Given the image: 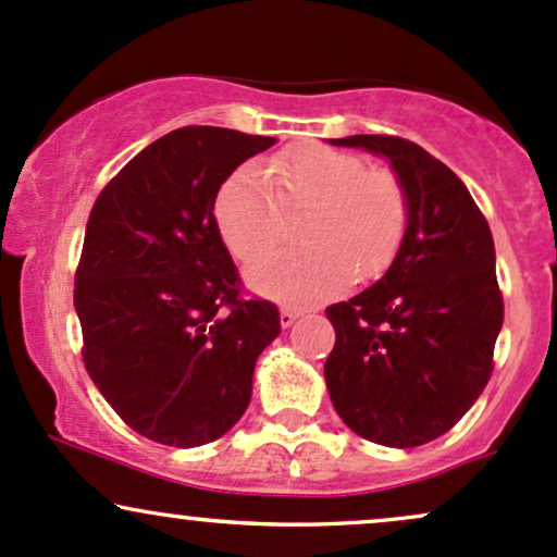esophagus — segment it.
<instances>
[{
  "instance_id": "esophagus-1",
  "label": "esophagus",
  "mask_w": 557,
  "mask_h": 557,
  "mask_svg": "<svg viewBox=\"0 0 557 557\" xmlns=\"http://www.w3.org/2000/svg\"><path fill=\"white\" fill-rule=\"evenodd\" d=\"M299 318V310H292V308H281V315H278V321H281V326L284 329H289L292 323H295Z\"/></svg>"
}]
</instances>
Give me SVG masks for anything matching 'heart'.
<instances>
[{"label":"heart","instance_id":"obj_1","mask_svg":"<svg viewBox=\"0 0 557 557\" xmlns=\"http://www.w3.org/2000/svg\"><path fill=\"white\" fill-rule=\"evenodd\" d=\"M265 173L245 162L218 186L212 215L231 252L252 262L284 236V213L308 210L299 228L305 249L255 262L247 284L286 305H318L358 278H376L408 234V195L389 168L366 165L326 144H299L276 154Z\"/></svg>","mask_w":557,"mask_h":557}]
</instances>
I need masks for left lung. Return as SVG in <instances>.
I'll list each match as a JSON object with an SVG mask.
<instances>
[{
  "mask_svg": "<svg viewBox=\"0 0 557 557\" xmlns=\"http://www.w3.org/2000/svg\"><path fill=\"white\" fill-rule=\"evenodd\" d=\"M389 160L408 195V234L395 262L358 297L326 308L336 345L326 386L362 440L418 447L468 413L492 376L503 329L495 242L453 171L397 136L329 139Z\"/></svg>",
  "mask_w": 557,
  "mask_h": 557,
  "instance_id": "left-lung-1",
  "label": "left lung"
}]
</instances>
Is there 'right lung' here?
Wrapping results in <instances>:
<instances>
[{
  "instance_id": "1",
  "label": "right lung",
  "mask_w": 557,
  "mask_h": 557,
  "mask_svg": "<svg viewBox=\"0 0 557 557\" xmlns=\"http://www.w3.org/2000/svg\"><path fill=\"white\" fill-rule=\"evenodd\" d=\"M271 136L186 126L144 147L94 202L76 271L86 371L131 429L168 447L215 442L245 416L278 310L242 297L218 186Z\"/></svg>"
}]
</instances>
